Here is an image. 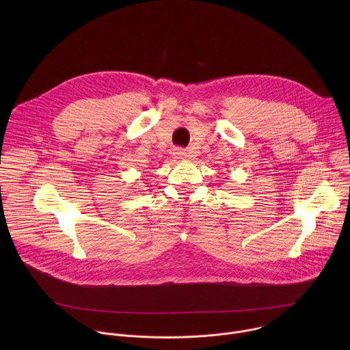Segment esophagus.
Segmentation results:
<instances>
[{"label":"esophagus","mask_w":350,"mask_h":350,"mask_svg":"<svg viewBox=\"0 0 350 350\" xmlns=\"http://www.w3.org/2000/svg\"><path fill=\"white\" fill-rule=\"evenodd\" d=\"M173 157H174L176 159H185V158H187V152H185V149H181V148H176L174 151H173Z\"/></svg>","instance_id":"34e87169"}]
</instances>
